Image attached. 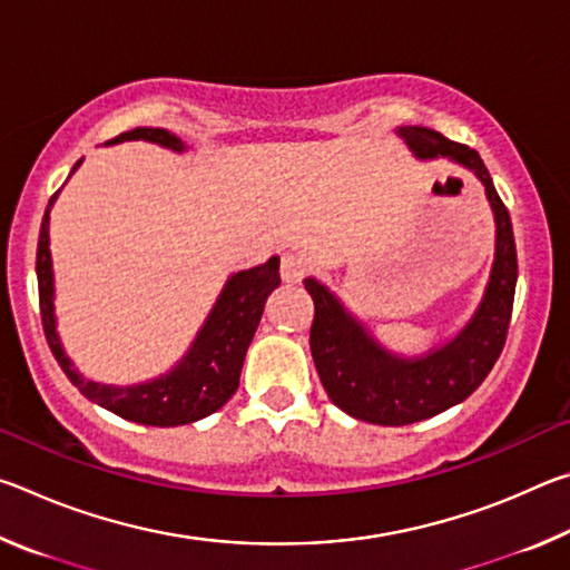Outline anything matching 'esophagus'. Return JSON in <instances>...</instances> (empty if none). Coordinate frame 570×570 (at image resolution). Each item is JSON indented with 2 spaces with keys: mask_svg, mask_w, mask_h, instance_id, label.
I'll list each match as a JSON object with an SVG mask.
<instances>
[{
  "mask_svg": "<svg viewBox=\"0 0 570 570\" xmlns=\"http://www.w3.org/2000/svg\"><path fill=\"white\" fill-rule=\"evenodd\" d=\"M308 272V262L302 254H284L282 258V278L286 284H298Z\"/></svg>",
  "mask_w": 570,
  "mask_h": 570,
  "instance_id": "obj_1",
  "label": "esophagus"
}]
</instances>
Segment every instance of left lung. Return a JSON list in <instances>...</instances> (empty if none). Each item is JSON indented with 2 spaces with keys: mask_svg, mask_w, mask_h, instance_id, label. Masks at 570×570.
Masks as SVG:
<instances>
[{
  "mask_svg": "<svg viewBox=\"0 0 570 570\" xmlns=\"http://www.w3.org/2000/svg\"><path fill=\"white\" fill-rule=\"evenodd\" d=\"M400 135L417 158L448 156L475 173L493 206L498 238L493 274L475 316L448 346L414 362L380 350L322 284L304 282L314 298L308 344L326 394L352 417L390 428L435 417L480 387L505 346L518 282L513 224L478 153L417 125L400 128Z\"/></svg>",
  "mask_w": 570,
  "mask_h": 570,
  "instance_id": "8db88e82",
  "label": "left lung"
}]
</instances>
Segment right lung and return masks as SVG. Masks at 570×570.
I'll list each match as a JSON object with an SVG mask.
<instances>
[{
  "mask_svg": "<svg viewBox=\"0 0 570 570\" xmlns=\"http://www.w3.org/2000/svg\"><path fill=\"white\" fill-rule=\"evenodd\" d=\"M120 140H150L163 148L183 150V142L176 135L163 128H135L120 132L110 142ZM77 166H80V160L75 163V168ZM55 196L50 198V206ZM47 224H50V208L45 210L40 240H37V286H40L42 330L57 364L62 366L67 380L85 397L98 402L100 407L115 412L122 420L153 424V428H176V424L196 422L220 410L234 397V392L238 390L240 366H244V356L250 340H254L256 326L262 322L266 298L282 284L276 256L268 258L264 266L238 272L228 278L224 294H220L214 312H210L206 326L200 330L196 344L190 346L186 360L176 370L156 382L122 390L82 380L62 352L52 314V262L50 246H47L50 244Z\"/></svg>",
  "mask_w": 570,
  "mask_h": 570,
  "instance_id": "1",
  "label": "right lung"
}]
</instances>
